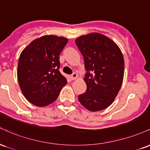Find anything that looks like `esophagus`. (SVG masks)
I'll return each mask as SVG.
<instances>
[{
    "label": "esophagus",
    "instance_id": "esophagus-1",
    "mask_svg": "<svg viewBox=\"0 0 150 150\" xmlns=\"http://www.w3.org/2000/svg\"><path fill=\"white\" fill-rule=\"evenodd\" d=\"M77 77H78V75H77V74L76 73H73L71 75H70V78H71L72 80H76Z\"/></svg>",
    "mask_w": 150,
    "mask_h": 150
}]
</instances>
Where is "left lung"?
Instances as JSON below:
<instances>
[{"mask_svg":"<svg viewBox=\"0 0 150 150\" xmlns=\"http://www.w3.org/2000/svg\"><path fill=\"white\" fill-rule=\"evenodd\" d=\"M84 57L87 73L84 80L87 90L78 96L80 104L90 111L110 106L119 92L124 75V59L118 45L97 32L75 39Z\"/></svg>","mask_w":150,"mask_h":150,"instance_id":"obj_1","label":"left lung"}]
</instances>
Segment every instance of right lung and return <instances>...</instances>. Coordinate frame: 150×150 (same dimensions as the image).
I'll return each mask as SVG.
<instances>
[{
  "label": "right lung",
  "instance_id": "obj_1",
  "mask_svg": "<svg viewBox=\"0 0 150 150\" xmlns=\"http://www.w3.org/2000/svg\"><path fill=\"white\" fill-rule=\"evenodd\" d=\"M68 42L65 37L44 35L22 51L18 66L19 85L27 100L35 106L53 103L67 84L59 71V56Z\"/></svg>",
  "mask_w": 150,
  "mask_h": 150
}]
</instances>
